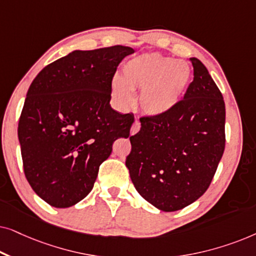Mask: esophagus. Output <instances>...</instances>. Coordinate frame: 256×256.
I'll return each mask as SVG.
<instances>
[{"mask_svg":"<svg viewBox=\"0 0 256 256\" xmlns=\"http://www.w3.org/2000/svg\"><path fill=\"white\" fill-rule=\"evenodd\" d=\"M140 128H141V124H140L138 120H135L134 124L132 126V129H130V134L132 135H135L136 132L140 130Z\"/></svg>","mask_w":256,"mask_h":256,"instance_id":"obj_1","label":"esophagus"}]
</instances>
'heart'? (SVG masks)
<instances>
[{"label": "heart", "instance_id": "obj_1", "mask_svg": "<svg viewBox=\"0 0 256 256\" xmlns=\"http://www.w3.org/2000/svg\"><path fill=\"white\" fill-rule=\"evenodd\" d=\"M190 79L188 62L160 54H143L126 62L122 78L112 79V96L118 106L127 108L134 101L132 90H140V108L149 116H163L180 102Z\"/></svg>", "mask_w": 256, "mask_h": 256}]
</instances>
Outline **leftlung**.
Instances as JSON below:
<instances>
[{"instance_id": "obj_1", "label": "left lung", "mask_w": 256, "mask_h": 256, "mask_svg": "<svg viewBox=\"0 0 256 256\" xmlns=\"http://www.w3.org/2000/svg\"><path fill=\"white\" fill-rule=\"evenodd\" d=\"M194 82L163 116L141 118L126 160L140 194L160 211L184 208L211 184L225 150V102L205 65L190 58Z\"/></svg>"}]
</instances>
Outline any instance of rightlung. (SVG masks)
<instances>
[{
  "label": "right lung",
  "mask_w": 256,
  "mask_h": 256,
  "mask_svg": "<svg viewBox=\"0 0 256 256\" xmlns=\"http://www.w3.org/2000/svg\"><path fill=\"white\" fill-rule=\"evenodd\" d=\"M134 52L122 45L76 50L31 82L18 122L24 174L54 208L82 200L115 140L129 136L134 116L110 107V84L122 59Z\"/></svg>",
  "instance_id": "obj_1"
}]
</instances>
